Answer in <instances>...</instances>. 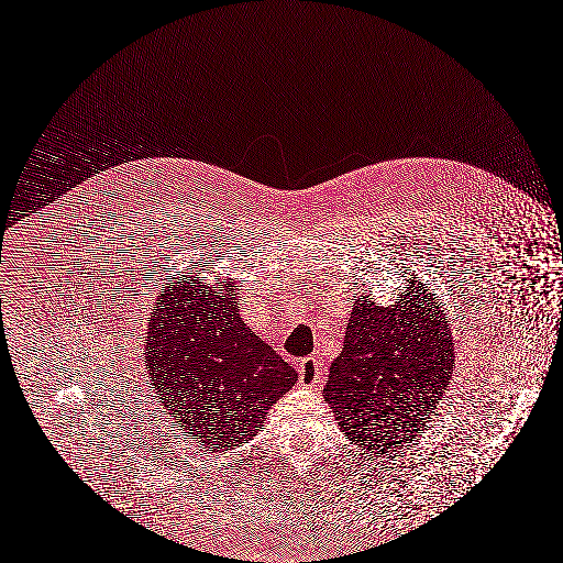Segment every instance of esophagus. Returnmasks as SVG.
Instances as JSON below:
<instances>
[{
    "label": "esophagus",
    "instance_id": "1",
    "mask_svg": "<svg viewBox=\"0 0 563 563\" xmlns=\"http://www.w3.org/2000/svg\"><path fill=\"white\" fill-rule=\"evenodd\" d=\"M322 362L318 357H306L299 362V383L301 387H316L322 380Z\"/></svg>",
    "mask_w": 563,
    "mask_h": 563
}]
</instances>
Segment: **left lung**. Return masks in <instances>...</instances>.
<instances>
[{
  "mask_svg": "<svg viewBox=\"0 0 563 563\" xmlns=\"http://www.w3.org/2000/svg\"><path fill=\"white\" fill-rule=\"evenodd\" d=\"M455 351L439 301L409 280L395 306L360 297L345 345L330 366L324 399L341 430L369 453L416 437L453 374Z\"/></svg>",
  "mask_w": 563,
  "mask_h": 563,
  "instance_id": "obj_1",
  "label": "left lung"
}]
</instances>
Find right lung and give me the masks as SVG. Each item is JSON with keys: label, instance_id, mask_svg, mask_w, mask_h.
<instances>
[{"label": "right lung", "instance_id": "add662e5", "mask_svg": "<svg viewBox=\"0 0 563 563\" xmlns=\"http://www.w3.org/2000/svg\"><path fill=\"white\" fill-rule=\"evenodd\" d=\"M233 295L201 283L197 271L178 276L157 297L145 345L162 404L212 453L250 441L297 380L292 366L239 318Z\"/></svg>", "mask_w": 563, "mask_h": 563}]
</instances>
